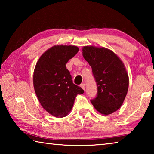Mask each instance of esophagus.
Masks as SVG:
<instances>
[{
    "label": "esophagus",
    "mask_w": 154,
    "mask_h": 154,
    "mask_svg": "<svg viewBox=\"0 0 154 154\" xmlns=\"http://www.w3.org/2000/svg\"><path fill=\"white\" fill-rule=\"evenodd\" d=\"M80 86L82 88V89H83V90H85V84H84V83H82V84L80 85Z\"/></svg>",
    "instance_id": "34e87169"
}]
</instances>
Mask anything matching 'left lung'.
<instances>
[{
    "label": "left lung",
    "mask_w": 154,
    "mask_h": 154,
    "mask_svg": "<svg viewBox=\"0 0 154 154\" xmlns=\"http://www.w3.org/2000/svg\"><path fill=\"white\" fill-rule=\"evenodd\" d=\"M83 57L89 63L98 85V95L91 100L98 113L108 116L121 107L126 98L129 77L122 60L111 49L88 45Z\"/></svg>",
    "instance_id": "left-lung-1"
}]
</instances>
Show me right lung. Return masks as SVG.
I'll return each instance as SVG.
<instances>
[{"label":"right lung","instance_id":"add662e5","mask_svg":"<svg viewBox=\"0 0 154 154\" xmlns=\"http://www.w3.org/2000/svg\"><path fill=\"white\" fill-rule=\"evenodd\" d=\"M78 51L75 45H54L41 56L34 70L33 85L38 100L48 113L56 118L68 116L77 94L84 92L72 83L66 67Z\"/></svg>","mask_w":154,"mask_h":154}]
</instances>
